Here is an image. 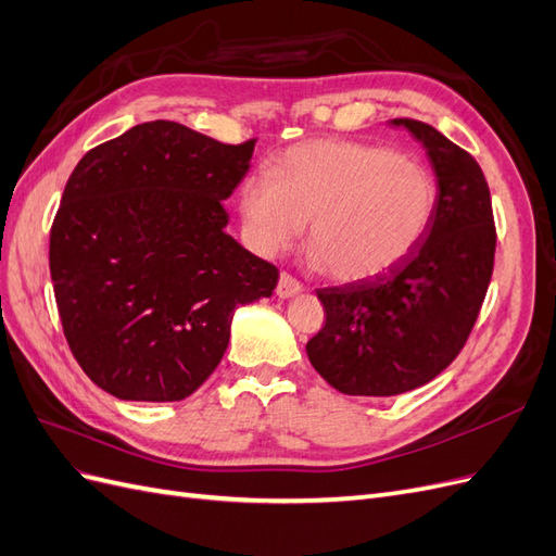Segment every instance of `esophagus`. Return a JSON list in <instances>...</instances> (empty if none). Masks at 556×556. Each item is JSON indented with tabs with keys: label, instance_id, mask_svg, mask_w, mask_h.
<instances>
[{
	"label": "esophagus",
	"instance_id": "obj_1",
	"mask_svg": "<svg viewBox=\"0 0 556 556\" xmlns=\"http://www.w3.org/2000/svg\"><path fill=\"white\" fill-rule=\"evenodd\" d=\"M301 292V282L296 278H292L290 274H280V280H278V288H276V294L280 299H290L294 294Z\"/></svg>",
	"mask_w": 556,
	"mask_h": 556
}]
</instances>
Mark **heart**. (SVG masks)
Wrapping results in <instances>:
<instances>
[{
  "instance_id": "obj_1",
  "label": "heart",
  "mask_w": 556,
  "mask_h": 556,
  "mask_svg": "<svg viewBox=\"0 0 556 556\" xmlns=\"http://www.w3.org/2000/svg\"><path fill=\"white\" fill-rule=\"evenodd\" d=\"M439 201V180L425 164L343 139L292 146L271 176L241 185L255 250L276 255L311 222L308 257L339 282L376 280L410 257L431 231Z\"/></svg>"
}]
</instances>
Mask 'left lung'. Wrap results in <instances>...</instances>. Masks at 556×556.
I'll use <instances>...</instances> for the list:
<instances>
[{"label": "left lung", "instance_id": "left-lung-1", "mask_svg": "<svg viewBox=\"0 0 556 556\" xmlns=\"http://www.w3.org/2000/svg\"><path fill=\"white\" fill-rule=\"evenodd\" d=\"M425 146L441 201L427 239L390 274L317 290L325 327L306 343L315 371L350 396L422 387L459 355L494 271L496 227L480 164L427 123L399 117Z\"/></svg>", "mask_w": 556, "mask_h": 556}]
</instances>
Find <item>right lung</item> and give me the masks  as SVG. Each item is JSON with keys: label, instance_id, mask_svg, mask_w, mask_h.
I'll list each match as a JSON object with an SVG mask.
<instances>
[{"label": "right lung", "instance_id": "1", "mask_svg": "<svg viewBox=\"0 0 556 556\" xmlns=\"http://www.w3.org/2000/svg\"><path fill=\"white\" fill-rule=\"evenodd\" d=\"M255 139L155 121L76 164L50 227V278L76 362L123 401H180L220 364L233 311L278 268L225 231Z\"/></svg>", "mask_w": 556, "mask_h": 556}]
</instances>
